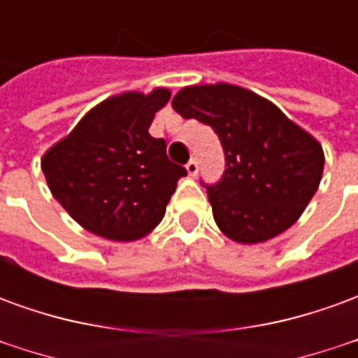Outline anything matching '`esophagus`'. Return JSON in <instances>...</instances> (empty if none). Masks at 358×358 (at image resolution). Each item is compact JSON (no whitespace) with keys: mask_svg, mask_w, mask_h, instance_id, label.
I'll list each match as a JSON object with an SVG mask.
<instances>
[{"mask_svg":"<svg viewBox=\"0 0 358 358\" xmlns=\"http://www.w3.org/2000/svg\"><path fill=\"white\" fill-rule=\"evenodd\" d=\"M186 171L189 176H195L197 171H199V164H197V159H189V163L186 164Z\"/></svg>","mask_w":358,"mask_h":358,"instance_id":"obj_1","label":"esophagus"}]
</instances>
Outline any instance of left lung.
<instances>
[{"label":"left lung","instance_id":"8db88e82","mask_svg":"<svg viewBox=\"0 0 358 358\" xmlns=\"http://www.w3.org/2000/svg\"><path fill=\"white\" fill-rule=\"evenodd\" d=\"M172 109L209 124L224 148V176L207 189L226 238L263 243L299 220L322 180L324 151L315 136L263 95L228 82L186 86Z\"/></svg>","mask_w":358,"mask_h":358}]
</instances>
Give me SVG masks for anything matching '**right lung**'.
<instances>
[{"label": "right lung", "instance_id": "right-lung-1", "mask_svg": "<svg viewBox=\"0 0 358 358\" xmlns=\"http://www.w3.org/2000/svg\"><path fill=\"white\" fill-rule=\"evenodd\" d=\"M171 90L110 95L42 157L51 195L88 232L136 241L164 217L186 169L172 164L149 126Z\"/></svg>", "mask_w": 358, "mask_h": 358}]
</instances>
